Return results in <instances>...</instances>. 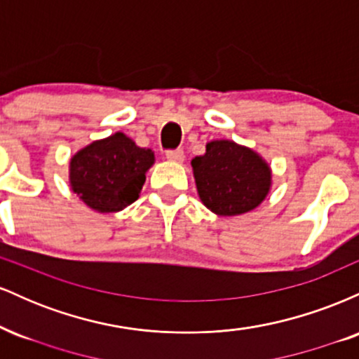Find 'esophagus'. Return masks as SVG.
I'll return each instance as SVG.
<instances>
[{
	"mask_svg": "<svg viewBox=\"0 0 359 359\" xmlns=\"http://www.w3.org/2000/svg\"><path fill=\"white\" fill-rule=\"evenodd\" d=\"M165 155L170 162H177V163L184 162V158H185L184 150H180V148H177V150H167Z\"/></svg>",
	"mask_w": 359,
	"mask_h": 359,
	"instance_id": "obj_1",
	"label": "esophagus"
}]
</instances>
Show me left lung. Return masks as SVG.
Returning a JSON list of instances; mask_svg holds the SVG:
<instances>
[{
  "instance_id": "left-lung-1",
  "label": "left lung",
  "mask_w": 359,
  "mask_h": 359,
  "mask_svg": "<svg viewBox=\"0 0 359 359\" xmlns=\"http://www.w3.org/2000/svg\"><path fill=\"white\" fill-rule=\"evenodd\" d=\"M201 201L217 216H238L263 203L271 185L269 163L250 148L214 140L192 160Z\"/></svg>"
}]
</instances>
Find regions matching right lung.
I'll return each mask as SVG.
<instances>
[{"mask_svg":"<svg viewBox=\"0 0 359 359\" xmlns=\"http://www.w3.org/2000/svg\"><path fill=\"white\" fill-rule=\"evenodd\" d=\"M154 162L150 148H140L126 135L114 133L72 156L71 187L94 211H121L140 197Z\"/></svg>","mask_w":359,"mask_h":359,"instance_id":"right-lung-1","label":"right lung"}]
</instances>
